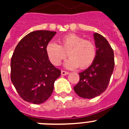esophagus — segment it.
<instances>
[{
  "instance_id": "esophagus-1",
  "label": "esophagus",
  "mask_w": 129,
  "mask_h": 129,
  "mask_svg": "<svg viewBox=\"0 0 129 129\" xmlns=\"http://www.w3.org/2000/svg\"><path fill=\"white\" fill-rule=\"evenodd\" d=\"M68 74V72L64 71V70H61V75L62 76H65V75Z\"/></svg>"
}]
</instances>
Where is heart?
<instances>
[{
	"label": "heart",
	"instance_id": "obj_1",
	"mask_svg": "<svg viewBox=\"0 0 129 129\" xmlns=\"http://www.w3.org/2000/svg\"><path fill=\"white\" fill-rule=\"evenodd\" d=\"M46 53L49 60L55 66H59L67 58V68L74 69L79 67L85 69L94 62L96 57V48L94 43L84 39L76 34H68L59 40V45L50 42L46 46Z\"/></svg>",
	"mask_w": 129,
	"mask_h": 129
}]
</instances>
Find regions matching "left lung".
Segmentation results:
<instances>
[{"mask_svg":"<svg viewBox=\"0 0 129 129\" xmlns=\"http://www.w3.org/2000/svg\"><path fill=\"white\" fill-rule=\"evenodd\" d=\"M96 57L86 70L79 73V81L74 87L81 98H94L105 92L114 68V52L109 42L100 34H94Z\"/></svg>","mask_w":129,"mask_h":129,"instance_id":"1","label":"left lung"}]
</instances>
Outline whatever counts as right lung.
Returning <instances> with one entry per match:
<instances>
[{"instance_id":"right-lung-1","label":"right lung","mask_w":129,"mask_h":129,"mask_svg":"<svg viewBox=\"0 0 129 129\" xmlns=\"http://www.w3.org/2000/svg\"><path fill=\"white\" fill-rule=\"evenodd\" d=\"M55 34L34 31L20 40L15 49L11 59V80L24 101L41 104L52 95L61 70L49 61L45 49Z\"/></svg>"}]
</instances>
